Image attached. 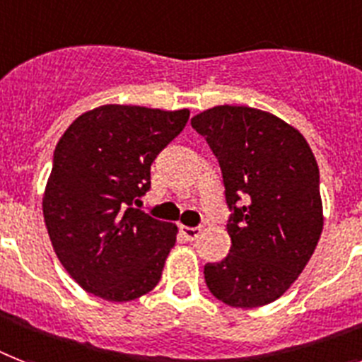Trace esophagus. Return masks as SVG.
<instances>
[{"label": "esophagus", "instance_id": "1", "mask_svg": "<svg viewBox=\"0 0 362 362\" xmlns=\"http://www.w3.org/2000/svg\"><path fill=\"white\" fill-rule=\"evenodd\" d=\"M180 234L186 242H193L201 236V228L199 227H180Z\"/></svg>", "mask_w": 362, "mask_h": 362}]
</instances>
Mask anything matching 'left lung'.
Masks as SVG:
<instances>
[{
  "label": "left lung",
  "mask_w": 362,
  "mask_h": 362,
  "mask_svg": "<svg viewBox=\"0 0 362 362\" xmlns=\"http://www.w3.org/2000/svg\"><path fill=\"white\" fill-rule=\"evenodd\" d=\"M221 167L230 251L206 264L210 292L238 308L281 298L322 234L316 158L296 128L247 105H217L191 119Z\"/></svg>",
  "instance_id": "1"
}]
</instances>
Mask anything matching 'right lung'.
<instances>
[{
  "instance_id": "right-lung-1",
  "label": "right lung",
  "mask_w": 362,
  "mask_h": 362,
  "mask_svg": "<svg viewBox=\"0 0 362 362\" xmlns=\"http://www.w3.org/2000/svg\"><path fill=\"white\" fill-rule=\"evenodd\" d=\"M189 111L102 105L59 139L42 211L55 255L87 292L132 301L160 283L176 227L139 210L156 156Z\"/></svg>"
}]
</instances>
